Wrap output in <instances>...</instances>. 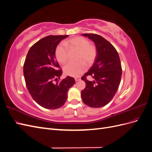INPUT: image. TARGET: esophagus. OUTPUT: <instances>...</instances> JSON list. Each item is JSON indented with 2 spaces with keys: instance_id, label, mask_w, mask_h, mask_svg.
<instances>
[{
  "instance_id": "obj_1",
  "label": "esophagus",
  "mask_w": 152,
  "mask_h": 152,
  "mask_svg": "<svg viewBox=\"0 0 152 152\" xmlns=\"http://www.w3.org/2000/svg\"><path fill=\"white\" fill-rule=\"evenodd\" d=\"M80 80V77H75V80L76 82L79 81V80Z\"/></svg>"
}]
</instances>
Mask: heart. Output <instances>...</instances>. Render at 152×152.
Here are the masks:
<instances>
[{"instance_id":"1","label":"heart","mask_w":152,"mask_h":152,"mask_svg":"<svg viewBox=\"0 0 152 152\" xmlns=\"http://www.w3.org/2000/svg\"><path fill=\"white\" fill-rule=\"evenodd\" d=\"M70 50H79L78 59L84 60L87 64L93 63L97 55V49L94 45L90 44L89 40L82 37H75L68 40L64 44H59L56 49L55 56L57 61L63 65L68 58ZM86 70V65L84 61L77 63H69L63 68V72L66 75L78 77Z\"/></svg>"}]
</instances>
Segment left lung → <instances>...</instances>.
<instances>
[{
	"label": "left lung",
	"mask_w": 152,
	"mask_h": 152,
	"mask_svg": "<svg viewBox=\"0 0 152 152\" xmlns=\"http://www.w3.org/2000/svg\"><path fill=\"white\" fill-rule=\"evenodd\" d=\"M93 40L97 49L93 65L81 79L86 84L81 91L83 102L93 108H100L111 101L118 90L121 80L122 66L118 54L113 45L103 37L94 34H82ZM90 75L93 81L87 80Z\"/></svg>",
	"instance_id": "obj_1"
}]
</instances>
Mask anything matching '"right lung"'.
Here are the masks:
<instances>
[{
    "label": "right lung",
    "instance_id": "right-lung-1",
    "mask_svg": "<svg viewBox=\"0 0 152 152\" xmlns=\"http://www.w3.org/2000/svg\"><path fill=\"white\" fill-rule=\"evenodd\" d=\"M68 35H49L39 40L29 49L23 65L26 86L30 95L40 106L57 109L65 104L67 92L75 81L67 76L61 82L53 80L60 78L61 70L56 59L58 44Z\"/></svg>",
    "mask_w": 152,
    "mask_h": 152
}]
</instances>
